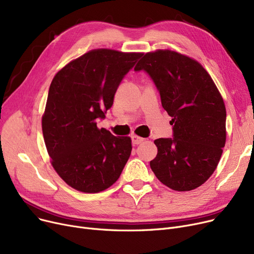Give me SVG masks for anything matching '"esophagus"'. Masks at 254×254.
Returning a JSON list of instances; mask_svg holds the SVG:
<instances>
[{"instance_id":"1","label":"esophagus","mask_w":254,"mask_h":254,"mask_svg":"<svg viewBox=\"0 0 254 254\" xmlns=\"http://www.w3.org/2000/svg\"><path fill=\"white\" fill-rule=\"evenodd\" d=\"M143 141H144V139L139 137V136H137V135H132L131 136V142H132V144H134V145L141 144Z\"/></svg>"}]
</instances>
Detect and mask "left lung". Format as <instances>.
<instances>
[{
  "label": "left lung",
  "instance_id": "left-lung-1",
  "mask_svg": "<svg viewBox=\"0 0 254 254\" xmlns=\"http://www.w3.org/2000/svg\"><path fill=\"white\" fill-rule=\"evenodd\" d=\"M135 70L152 78L174 130L173 138L154 141L151 170L173 190H195L215 171L225 145L226 111L217 86L197 61L170 49L145 53Z\"/></svg>",
  "mask_w": 254,
  "mask_h": 254
}]
</instances>
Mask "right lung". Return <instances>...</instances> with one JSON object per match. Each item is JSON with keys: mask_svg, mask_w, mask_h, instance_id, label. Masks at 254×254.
Masks as SVG:
<instances>
[{"mask_svg": "<svg viewBox=\"0 0 254 254\" xmlns=\"http://www.w3.org/2000/svg\"><path fill=\"white\" fill-rule=\"evenodd\" d=\"M142 55L93 49L52 79L42 116L44 142L53 169L78 191L109 189L127 162L130 138L100 129L97 119L111 108L118 85Z\"/></svg>", "mask_w": 254, "mask_h": 254, "instance_id": "right-lung-1", "label": "right lung"}]
</instances>
